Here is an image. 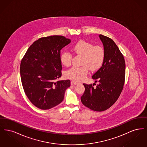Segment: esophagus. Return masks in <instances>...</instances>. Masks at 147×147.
<instances>
[{
  "mask_svg": "<svg viewBox=\"0 0 147 147\" xmlns=\"http://www.w3.org/2000/svg\"><path fill=\"white\" fill-rule=\"evenodd\" d=\"M79 83L78 82H77L76 80H73L71 82V85H78Z\"/></svg>",
  "mask_w": 147,
  "mask_h": 147,
  "instance_id": "obj_1",
  "label": "esophagus"
}]
</instances>
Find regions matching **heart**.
Masks as SVG:
<instances>
[{
  "label": "heart",
  "instance_id": "obj_1",
  "mask_svg": "<svg viewBox=\"0 0 147 147\" xmlns=\"http://www.w3.org/2000/svg\"><path fill=\"white\" fill-rule=\"evenodd\" d=\"M72 51L78 55L83 56L81 67L73 66L65 72L66 78L76 80H81L85 78L88 72L98 70L101 66L104 59V50L100 46H94L92 43L85 41H80L72 46ZM72 56L69 52L64 51L60 55V61L65 66L70 65Z\"/></svg>",
  "mask_w": 147,
  "mask_h": 147
}]
</instances>
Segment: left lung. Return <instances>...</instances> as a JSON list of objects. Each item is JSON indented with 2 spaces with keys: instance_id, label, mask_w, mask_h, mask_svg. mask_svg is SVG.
Returning <instances> with one entry per match:
<instances>
[{
  "instance_id": "obj_1",
  "label": "left lung",
  "mask_w": 147,
  "mask_h": 147,
  "mask_svg": "<svg viewBox=\"0 0 147 147\" xmlns=\"http://www.w3.org/2000/svg\"><path fill=\"white\" fill-rule=\"evenodd\" d=\"M103 44L104 59L102 66L92 78L98 84H83L85 91L81 97L82 104L95 111H103L113 105L122 91L125 78V59L112 39L99 35Z\"/></svg>"
}]
</instances>
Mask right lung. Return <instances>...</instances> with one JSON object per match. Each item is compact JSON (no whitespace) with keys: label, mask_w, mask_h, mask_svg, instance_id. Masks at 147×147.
<instances>
[{"label":"right lung","mask_w":147,"mask_h":147,"mask_svg":"<svg viewBox=\"0 0 147 147\" xmlns=\"http://www.w3.org/2000/svg\"><path fill=\"white\" fill-rule=\"evenodd\" d=\"M70 42L62 36L40 38L30 46L21 60L23 89L38 109L48 110L59 104L70 86L69 80L55 81L62 76L61 50Z\"/></svg>","instance_id":"obj_1"}]
</instances>
